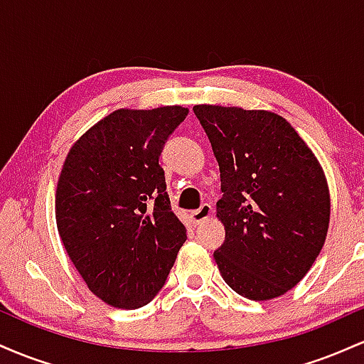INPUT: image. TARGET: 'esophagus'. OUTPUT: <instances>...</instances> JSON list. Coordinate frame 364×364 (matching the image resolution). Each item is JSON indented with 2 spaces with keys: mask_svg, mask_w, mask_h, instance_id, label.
I'll return each instance as SVG.
<instances>
[{
  "mask_svg": "<svg viewBox=\"0 0 364 364\" xmlns=\"http://www.w3.org/2000/svg\"><path fill=\"white\" fill-rule=\"evenodd\" d=\"M210 215H212V205H208V203H203L202 207L191 212V219H193V224L205 223V220L210 219Z\"/></svg>",
  "mask_w": 364,
  "mask_h": 364,
  "instance_id": "obj_1",
  "label": "esophagus"
}]
</instances>
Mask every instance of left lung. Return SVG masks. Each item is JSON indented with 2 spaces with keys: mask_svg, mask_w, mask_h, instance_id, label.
<instances>
[{
  "mask_svg": "<svg viewBox=\"0 0 364 364\" xmlns=\"http://www.w3.org/2000/svg\"><path fill=\"white\" fill-rule=\"evenodd\" d=\"M193 111L220 171L217 217L225 240L214 252L220 275L243 298H279L308 274L327 237L323 169L275 112L210 104Z\"/></svg>",
  "mask_w": 364,
  "mask_h": 364,
  "instance_id": "obj_1",
  "label": "left lung"
}]
</instances>
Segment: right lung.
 Returning <instances> with one entry per match:
<instances>
[{
	"mask_svg": "<svg viewBox=\"0 0 364 364\" xmlns=\"http://www.w3.org/2000/svg\"><path fill=\"white\" fill-rule=\"evenodd\" d=\"M186 114L181 106L112 111L75 141L63 164L58 232L87 287L114 308L152 301L186 241L159 164Z\"/></svg>",
	"mask_w": 364,
	"mask_h": 364,
	"instance_id": "1",
	"label": "right lung"
}]
</instances>
